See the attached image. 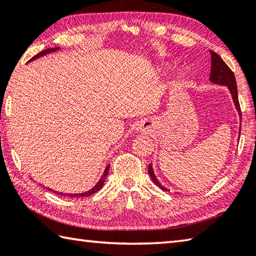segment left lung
<instances>
[{"label": "left lung", "instance_id": "obj_1", "mask_svg": "<svg viewBox=\"0 0 256 256\" xmlns=\"http://www.w3.org/2000/svg\"><path fill=\"white\" fill-rule=\"evenodd\" d=\"M210 57H212V69H210V75H209V80H210L212 84H216V85H222L228 88V90L232 95V98H233L236 110L238 112L240 118H242L240 108L238 103V85H236L234 72H232L230 67L224 62V60L212 50H210ZM148 171L152 181L158 186V187L164 190V192H169V189L164 187V186L160 184V181L156 179L154 171H153V168H152V164H148Z\"/></svg>", "mask_w": 256, "mask_h": 256}]
</instances>
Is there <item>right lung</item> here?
Masks as SVG:
<instances>
[{"label":"right lung","mask_w":256,"mask_h":256,"mask_svg":"<svg viewBox=\"0 0 256 256\" xmlns=\"http://www.w3.org/2000/svg\"><path fill=\"white\" fill-rule=\"evenodd\" d=\"M59 47H56V48H50V49H46V50H44V51H41V52H39L38 54H36L34 58H31L29 62H34V60H36V59H38V58H40V57H44V56H46V54H51V52H56V51H59ZM108 170H110V164L106 166L105 168V170H104V174H102V176H100V179L98 180V182H97L94 187H92V189H90L88 190V192H82V194H64V192H56V190H52V189H49L50 192H54V194H62V196H68V197H86V196H90V194H95V192H98V190H100L102 189V187H103L104 186V182H105V179H106V176H108ZM44 187V186H42Z\"/></svg>","instance_id":"add662e5"}]
</instances>
